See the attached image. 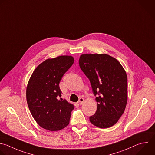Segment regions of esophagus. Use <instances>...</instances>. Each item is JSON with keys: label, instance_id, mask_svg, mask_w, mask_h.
I'll use <instances>...</instances> for the list:
<instances>
[{"label": "esophagus", "instance_id": "obj_1", "mask_svg": "<svg viewBox=\"0 0 155 155\" xmlns=\"http://www.w3.org/2000/svg\"><path fill=\"white\" fill-rule=\"evenodd\" d=\"M84 98H80V99H79V100H78V104H80V105H81V104H83V102H84Z\"/></svg>", "mask_w": 155, "mask_h": 155}]
</instances>
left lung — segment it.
<instances>
[{
  "instance_id": "8db88e82",
  "label": "left lung",
  "mask_w": 155,
  "mask_h": 155,
  "mask_svg": "<svg viewBox=\"0 0 155 155\" xmlns=\"http://www.w3.org/2000/svg\"><path fill=\"white\" fill-rule=\"evenodd\" d=\"M79 65L97 95V109L89 117L91 123L100 128L113 126L124 113L127 103V75L124 68L118 60L106 54H82Z\"/></svg>"
}]
</instances>
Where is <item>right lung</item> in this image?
<instances>
[{
	"label": "right lung",
	"instance_id": "add662e5",
	"mask_svg": "<svg viewBox=\"0 0 155 155\" xmlns=\"http://www.w3.org/2000/svg\"><path fill=\"white\" fill-rule=\"evenodd\" d=\"M74 63V58L71 55L48 58L37 66L28 80L27 104L33 117L44 129L57 131L69 124L74 105L59 99L61 96L59 83Z\"/></svg>",
	"mask_w": 155,
	"mask_h": 155
}]
</instances>
